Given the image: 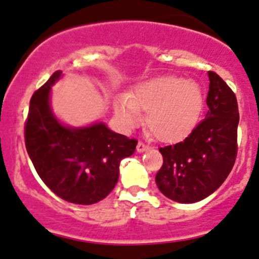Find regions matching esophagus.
I'll list each match as a JSON object with an SVG mask.
<instances>
[{"label": "esophagus", "instance_id": "esophagus-1", "mask_svg": "<svg viewBox=\"0 0 259 259\" xmlns=\"http://www.w3.org/2000/svg\"><path fill=\"white\" fill-rule=\"evenodd\" d=\"M148 148L150 147H148L147 145H145L143 142H138V145H137V151L138 152H145V151H147Z\"/></svg>", "mask_w": 259, "mask_h": 259}]
</instances>
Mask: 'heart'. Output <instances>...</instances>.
Returning a JSON list of instances; mask_svg holds the SVG:
<instances>
[{
	"label": "heart",
	"instance_id": "1",
	"mask_svg": "<svg viewBox=\"0 0 259 259\" xmlns=\"http://www.w3.org/2000/svg\"><path fill=\"white\" fill-rule=\"evenodd\" d=\"M203 107L201 87L183 76L160 75L141 83L114 109L123 127L133 129L146 112V127L160 142H175L190 133Z\"/></svg>",
	"mask_w": 259,
	"mask_h": 259
}]
</instances>
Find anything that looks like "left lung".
<instances>
[{"mask_svg": "<svg viewBox=\"0 0 259 259\" xmlns=\"http://www.w3.org/2000/svg\"><path fill=\"white\" fill-rule=\"evenodd\" d=\"M208 78L206 117L183 142L159 148L163 165L155 177L156 185L180 203H194L212 194L237 156V99L217 73L208 71Z\"/></svg>", "mask_w": 259, "mask_h": 259, "instance_id": "1", "label": "left lung"}]
</instances>
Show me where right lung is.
Returning <instances> with one entry per match:
<instances>
[{"instance_id":"add662e5","label":"right lung","mask_w":259,"mask_h":259,"mask_svg":"<svg viewBox=\"0 0 259 259\" xmlns=\"http://www.w3.org/2000/svg\"><path fill=\"white\" fill-rule=\"evenodd\" d=\"M57 70L33 92L24 123V143L36 172L64 201L92 204L113 190L120 161L136 151L137 139L108 129L103 122L70 129L58 122L49 107Z\"/></svg>"}]
</instances>
